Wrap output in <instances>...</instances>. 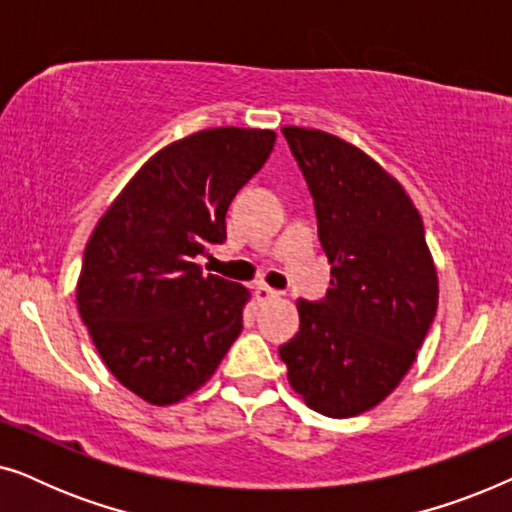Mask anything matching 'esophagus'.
Instances as JSON below:
<instances>
[{"mask_svg":"<svg viewBox=\"0 0 512 512\" xmlns=\"http://www.w3.org/2000/svg\"><path fill=\"white\" fill-rule=\"evenodd\" d=\"M254 296H256L258 303H270V300L279 298V291L270 289V286H265V284H258L254 289Z\"/></svg>","mask_w":512,"mask_h":512,"instance_id":"esophagus-1","label":"esophagus"}]
</instances>
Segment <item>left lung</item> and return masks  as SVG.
<instances>
[{
    "label": "left lung",
    "mask_w": 512,
    "mask_h": 512,
    "mask_svg": "<svg viewBox=\"0 0 512 512\" xmlns=\"http://www.w3.org/2000/svg\"><path fill=\"white\" fill-rule=\"evenodd\" d=\"M314 200L331 289L298 300L300 331L279 347L312 410L354 417L398 387L429 333L438 275L422 216L403 186L345 139L282 128Z\"/></svg>",
    "instance_id": "8db88e82"
}]
</instances>
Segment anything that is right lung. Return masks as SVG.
<instances>
[{
	"label": "right lung",
	"instance_id": "right-lung-1",
	"mask_svg": "<svg viewBox=\"0 0 512 512\" xmlns=\"http://www.w3.org/2000/svg\"><path fill=\"white\" fill-rule=\"evenodd\" d=\"M277 135L212 128L167 144L97 221L76 305L111 375L153 405L200 389L242 331L249 291L195 256L226 240V212Z\"/></svg>",
	"mask_w": 512,
	"mask_h": 512
}]
</instances>
